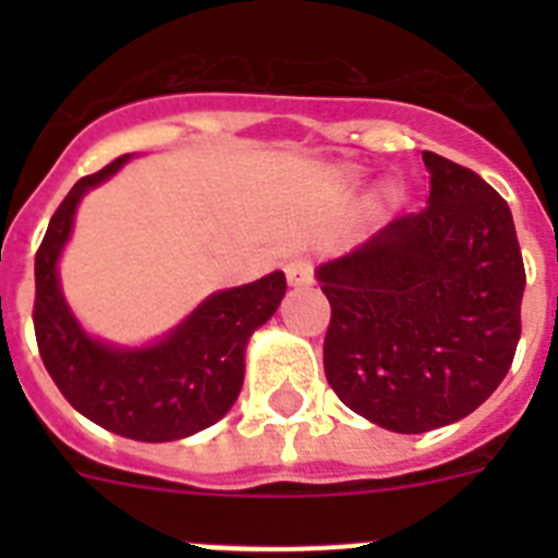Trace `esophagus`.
<instances>
[{
  "instance_id": "1",
  "label": "esophagus",
  "mask_w": 558,
  "mask_h": 558,
  "mask_svg": "<svg viewBox=\"0 0 558 558\" xmlns=\"http://www.w3.org/2000/svg\"><path fill=\"white\" fill-rule=\"evenodd\" d=\"M284 276L293 288H307V284L315 282V268L310 259H290L284 265Z\"/></svg>"
}]
</instances>
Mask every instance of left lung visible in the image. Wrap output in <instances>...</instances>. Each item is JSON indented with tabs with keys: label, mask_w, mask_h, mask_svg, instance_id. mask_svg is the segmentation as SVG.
<instances>
[{
	"label": "left lung",
	"mask_w": 558,
	"mask_h": 558,
	"mask_svg": "<svg viewBox=\"0 0 558 558\" xmlns=\"http://www.w3.org/2000/svg\"><path fill=\"white\" fill-rule=\"evenodd\" d=\"M430 201L318 268L324 372L338 399L393 433L470 416L509 374L525 265L509 204L456 161L422 153Z\"/></svg>",
	"instance_id": "left-lung-1"
}]
</instances>
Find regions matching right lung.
Here are the masks:
<instances>
[{
	"label": "right lung",
	"mask_w": 558,
	"mask_h": 558,
	"mask_svg": "<svg viewBox=\"0 0 558 558\" xmlns=\"http://www.w3.org/2000/svg\"><path fill=\"white\" fill-rule=\"evenodd\" d=\"M125 159L83 175L49 220L36 251L33 327L49 377L75 411L117 436L175 441L215 425L234 405L243 388L245 340L276 313L288 282L276 270L215 293L156 347L111 349L88 338L63 302L56 263L83 192L106 181Z\"/></svg>",
	"instance_id": "1"
}]
</instances>
